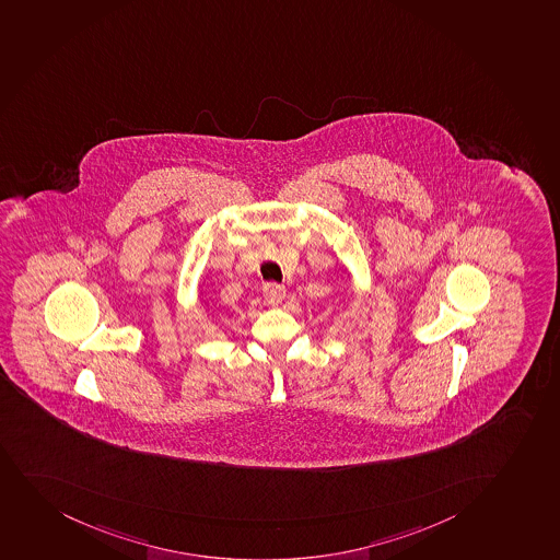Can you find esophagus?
Masks as SVG:
<instances>
[{"mask_svg": "<svg viewBox=\"0 0 560 560\" xmlns=\"http://www.w3.org/2000/svg\"><path fill=\"white\" fill-rule=\"evenodd\" d=\"M283 296H285V288L280 283L269 282L264 285V299H266L267 304L277 306L283 301Z\"/></svg>", "mask_w": 560, "mask_h": 560, "instance_id": "1", "label": "esophagus"}]
</instances>
